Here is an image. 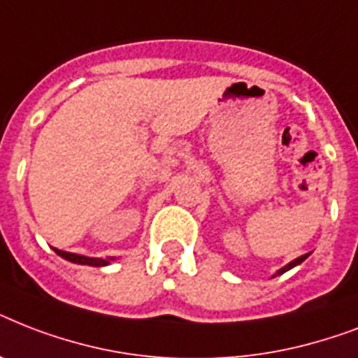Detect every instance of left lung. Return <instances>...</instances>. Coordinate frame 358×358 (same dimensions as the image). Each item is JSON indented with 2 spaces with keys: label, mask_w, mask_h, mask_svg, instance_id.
I'll return each mask as SVG.
<instances>
[{
  "label": "left lung",
  "mask_w": 358,
  "mask_h": 358,
  "mask_svg": "<svg viewBox=\"0 0 358 358\" xmlns=\"http://www.w3.org/2000/svg\"><path fill=\"white\" fill-rule=\"evenodd\" d=\"M308 256H310V252H308V255H303V256H299V258H295L294 262H289L288 266H286V267H282V269H278V271H277V275H282V273H286V271H288V269H292V267L299 266L301 262H303V260H306V258H308Z\"/></svg>",
  "instance_id": "obj_1"
}]
</instances>
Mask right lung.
<instances>
[{"mask_svg": "<svg viewBox=\"0 0 358 358\" xmlns=\"http://www.w3.org/2000/svg\"><path fill=\"white\" fill-rule=\"evenodd\" d=\"M57 252L61 258L69 262H74V264H81V266H94V267H100V266H108L109 260L106 258H89V256H81V255H72V252H66V250H59V249H53Z\"/></svg>", "mask_w": 358, "mask_h": 358, "instance_id": "add662e5", "label": "right lung"}]
</instances>
